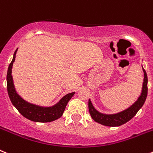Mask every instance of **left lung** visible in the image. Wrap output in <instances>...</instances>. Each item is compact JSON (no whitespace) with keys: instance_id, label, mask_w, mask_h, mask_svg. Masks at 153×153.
<instances>
[{"instance_id":"left-lung-1","label":"left lung","mask_w":153,"mask_h":153,"mask_svg":"<svg viewBox=\"0 0 153 153\" xmlns=\"http://www.w3.org/2000/svg\"><path fill=\"white\" fill-rule=\"evenodd\" d=\"M143 73H144V79H143V89H142L141 95L138 98L137 100L132 104L130 107L125 109L120 113H116V114H103L98 112L95 108L93 107L90 100H89L88 106L89 111H90V116L95 122L100 123L102 125L106 126H119L123 124L126 123L132 118L136 116L137 112L140 110V108L143 106L147 97V92H148V78L146 70L143 68Z\"/></svg>"}]
</instances>
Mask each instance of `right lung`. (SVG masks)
Listing matches in <instances>:
<instances>
[{
  "instance_id": "1",
  "label": "right lung",
  "mask_w": 153,
  "mask_h": 153,
  "mask_svg": "<svg viewBox=\"0 0 153 153\" xmlns=\"http://www.w3.org/2000/svg\"><path fill=\"white\" fill-rule=\"evenodd\" d=\"M17 51V49L13 53V60L8 67L7 74V89L8 96L12 104L15 106L16 109L23 117L33 122L49 123L60 118L67 103L70 99L72 98L73 96L75 94V93L74 92L67 94L60 100V102L51 107H42L29 103L24 100L16 92L11 75L12 66L15 60Z\"/></svg>"
}]
</instances>
